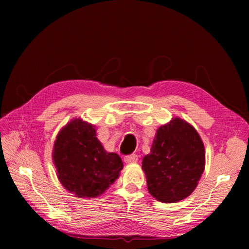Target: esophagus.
<instances>
[{
    "instance_id": "esophagus-1",
    "label": "esophagus",
    "mask_w": 249,
    "mask_h": 249,
    "mask_svg": "<svg viewBox=\"0 0 249 249\" xmlns=\"http://www.w3.org/2000/svg\"><path fill=\"white\" fill-rule=\"evenodd\" d=\"M124 160L126 163H135L138 161V156H137L136 154H130V155L125 156Z\"/></svg>"
}]
</instances>
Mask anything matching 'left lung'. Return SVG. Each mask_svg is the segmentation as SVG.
Masks as SVG:
<instances>
[{
    "label": "left lung",
    "instance_id": "left-lung-1",
    "mask_svg": "<svg viewBox=\"0 0 249 249\" xmlns=\"http://www.w3.org/2000/svg\"><path fill=\"white\" fill-rule=\"evenodd\" d=\"M204 167L202 140L192 125L179 118L157 129L151 153L142 160L149 193L165 203L188 197L197 187Z\"/></svg>",
    "mask_w": 249,
    "mask_h": 249
}]
</instances>
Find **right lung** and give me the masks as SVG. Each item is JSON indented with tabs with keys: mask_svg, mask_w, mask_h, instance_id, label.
<instances>
[{
	"mask_svg": "<svg viewBox=\"0 0 249 249\" xmlns=\"http://www.w3.org/2000/svg\"><path fill=\"white\" fill-rule=\"evenodd\" d=\"M52 160L63 186L79 198L98 197L123 169L121 157L104 149L95 126L81 119L71 121L60 130Z\"/></svg>",
	"mask_w": 249,
	"mask_h": 249,
	"instance_id": "1",
	"label": "right lung"
}]
</instances>
